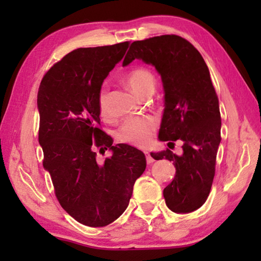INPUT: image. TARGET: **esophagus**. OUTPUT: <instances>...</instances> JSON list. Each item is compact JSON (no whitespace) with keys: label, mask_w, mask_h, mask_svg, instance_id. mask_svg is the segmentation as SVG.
Here are the masks:
<instances>
[{"label":"esophagus","mask_w":261,"mask_h":261,"mask_svg":"<svg viewBox=\"0 0 261 261\" xmlns=\"http://www.w3.org/2000/svg\"><path fill=\"white\" fill-rule=\"evenodd\" d=\"M145 155H146V161H147L148 165H149V163H153L154 162V159L152 158V155L148 152H145Z\"/></svg>","instance_id":"esophagus-1"}]
</instances>
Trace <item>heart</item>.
Listing matches in <instances>:
<instances>
[{
	"label": "heart",
	"instance_id": "1",
	"mask_svg": "<svg viewBox=\"0 0 261 261\" xmlns=\"http://www.w3.org/2000/svg\"><path fill=\"white\" fill-rule=\"evenodd\" d=\"M126 83L132 88V91L141 96H146L152 93L155 78L148 69L136 68L126 74ZM108 93L109 87L107 84H103L100 87L98 94V105L101 116L103 118L110 117L108 107ZM158 129V121L152 116H135L126 118L120 130L117 137L122 143L134 145L137 147H145L151 143L153 135Z\"/></svg>",
	"mask_w": 261,
	"mask_h": 261
}]
</instances>
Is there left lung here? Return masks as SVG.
<instances>
[{"label": "left lung", "mask_w": 261, "mask_h": 261, "mask_svg": "<svg viewBox=\"0 0 261 261\" xmlns=\"http://www.w3.org/2000/svg\"><path fill=\"white\" fill-rule=\"evenodd\" d=\"M135 59L154 65L161 74L165 112L159 138L182 140L183 154L167 148L151 155L173 161L176 175L163 197L175 213H190L202 206L211 192L221 141L219 99L208 67L197 48L176 34L132 42L123 65Z\"/></svg>", "instance_id": "left-lung-1"}]
</instances>
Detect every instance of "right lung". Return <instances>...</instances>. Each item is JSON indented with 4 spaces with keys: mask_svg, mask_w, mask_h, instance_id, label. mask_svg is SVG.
<instances>
[{
    "mask_svg": "<svg viewBox=\"0 0 261 261\" xmlns=\"http://www.w3.org/2000/svg\"><path fill=\"white\" fill-rule=\"evenodd\" d=\"M130 42L78 48L45 73L38 91L39 143L55 196L79 223L105 227L129 205L136 179L146 168L145 154L130 145L113 146L101 130L98 94L103 79ZM112 149L103 164L96 149Z\"/></svg>",
    "mask_w": 261,
    "mask_h": 261,
    "instance_id": "obj_1",
    "label": "right lung"
}]
</instances>
